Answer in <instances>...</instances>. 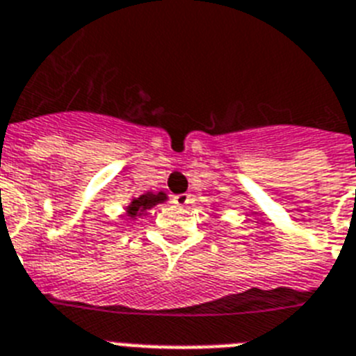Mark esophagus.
I'll list each match as a JSON object with an SVG mask.
<instances>
[{
    "label": "esophagus",
    "instance_id": "esophagus-1",
    "mask_svg": "<svg viewBox=\"0 0 356 356\" xmlns=\"http://www.w3.org/2000/svg\"><path fill=\"white\" fill-rule=\"evenodd\" d=\"M172 202L178 205V207H185V205H189L191 202H193V196L187 193H181V194H176L175 198H172Z\"/></svg>",
    "mask_w": 356,
    "mask_h": 356
}]
</instances>
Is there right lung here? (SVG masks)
<instances>
[{"mask_svg":"<svg viewBox=\"0 0 356 356\" xmlns=\"http://www.w3.org/2000/svg\"><path fill=\"white\" fill-rule=\"evenodd\" d=\"M165 200V194L163 193H158V194H144V196H140V198L133 200V205L129 209H127V212L131 216L138 214V212L145 211V209L153 207V205H156V203L163 202Z\"/></svg>","mask_w":356,"mask_h":356,"instance_id":"add662e5","label":"right lung"}]
</instances>
